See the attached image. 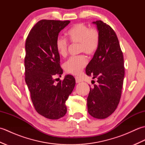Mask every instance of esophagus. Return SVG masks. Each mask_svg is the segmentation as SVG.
Segmentation results:
<instances>
[{"label": "esophagus", "instance_id": "obj_1", "mask_svg": "<svg viewBox=\"0 0 145 145\" xmlns=\"http://www.w3.org/2000/svg\"><path fill=\"white\" fill-rule=\"evenodd\" d=\"M75 80H76V84H79V83L83 82V80L80 77H79V76H76Z\"/></svg>", "mask_w": 145, "mask_h": 145}]
</instances>
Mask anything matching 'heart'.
<instances>
[{"label": "heart", "instance_id": "1", "mask_svg": "<svg viewBox=\"0 0 145 145\" xmlns=\"http://www.w3.org/2000/svg\"><path fill=\"white\" fill-rule=\"evenodd\" d=\"M67 35L69 40L79 44V53L93 55L100 44V34L95 29H89L85 24L79 23L72 26L68 30ZM56 48L61 57H65L68 54V43L66 39L58 38L56 40ZM87 58L81 55L72 57L65 62L63 68L65 72L72 75H79L87 64Z\"/></svg>", "mask_w": 145, "mask_h": 145}]
</instances>
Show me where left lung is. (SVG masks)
<instances>
[{
  "mask_svg": "<svg viewBox=\"0 0 145 145\" xmlns=\"http://www.w3.org/2000/svg\"><path fill=\"white\" fill-rule=\"evenodd\" d=\"M100 34V44L86 68V73L97 78L87 98L88 112L104 119L115 112L120 102L125 75L124 59L118 39L110 25L93 22Z\"/></svg>",
  "mask_w": 145,
  "mask_h": 145,
  "instance_id": "8db88e82",
  "label": "left lung"
}]
</instances>
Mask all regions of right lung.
<instances>
[{"mask_svg": "<svg viewBox=\"0 0 145 145\" xmlns=\"http://www.w3.org/2000/svg\"><path fill=\"white\" fill-rule=\"evenodd\" d=\"M70 22L40 20L30 30L25 42V80L30 97L37 112L51 120L65 115V102L75 85L74 77L70 75L63 81L55 83V76L63 73L56 40L58 33Z\"/></svg>", "mask_w": 145, "mask_h": 145, "instance_id": "obj_1", "label": "right lung"}]
</instances>
